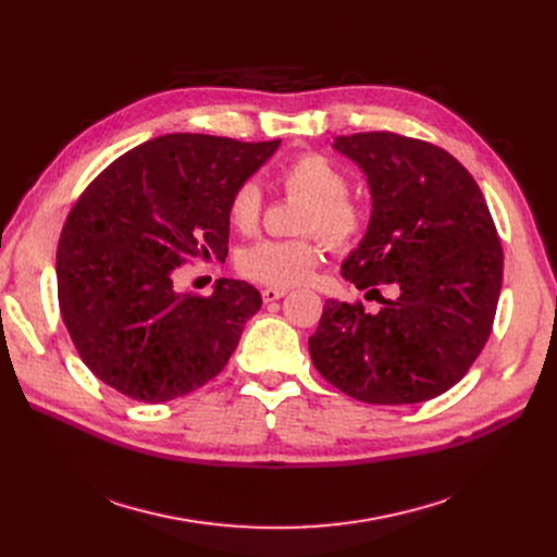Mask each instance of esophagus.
<instances>
[{
	"label": "esophagus",
	"instance_id": "obj_1",
	"mask_svg": "<svg viewBox=\"0 0 557 557\" xmlns=\"http://www.w3.org/2000/svg\"><path fill=\"white\" fill-rule=\"evenodd\" d=\"M284 296H286V288H273V286H269V288L261 290L263 302H275V300H280V298H284Z\"/></svg>",
	"mask_w": 557,
	"mask_h": 557
}]
</instances>
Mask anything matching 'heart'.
Wrapping results in <instances>:
<instances>
[{"instance_id":"obj_1","label":"heart","mask_w":557,"mask_h":557,"mask_svg":"<svg viewBox=\"0 0 557 557\" xmlns=\"http://www.w3.org/2000/svg\"><path fill=\"white\" fill-rule=\"evenodd\" d=\"M280 181L284 189L305 198L298 230L320 234L332 248H352L368 225L363 205L347 194V175L325 156L305 153L290 160ZM261 187L244 181L227 198V221L234 230L250 234L261 219ZM323 259V242L318 237L261 239L248 246L239 259V271L267 286H296L311 277Z\"/></svg>"}]
</instances>
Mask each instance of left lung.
I'll list each match as a JSON object with an SVG mask.
<instances>
[{
  "label": "left lung",
  "instance_id": "left-lung-1",
  "mask_svg": "<svg viewBox=\"0 0 557 557\" xmlns=\"http://www.w3.org/2000/svg\"><path fill=\"white\" fill-rule=\"evenodd\" d=\"M334 149L361 166L372 196L366 237L341 273L382 309L327 300L311 361L359 401L433 399L460 382L492 332L504 250L487 202L435 144L379 131L341 135Z\"/></svg>",
  "mask_w": 557,
  "mask_h": 557
}]
</instances>
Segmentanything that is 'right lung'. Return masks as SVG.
Segmentation results:
<instances>
[{
  "instance_id": "1",
  "label": "right lung",
  "mask_w": 557,
  "mask_h": 557,
  "mask_svg": "<svg viewBox=\"0 0 557 557\" xmlns=\"http://www.w3.org/2000/svg\"><path fill=\"white\" fill-rule=\"evenodd\" d=\"M280 146L171 133L135 146L87 185L55 250L58 305L78 357L131 399L189 395L225 368L259 290L219 280L210 296L173 290L196 257L225 259L227 198Z\"/></svg>"
}]
</instances>
